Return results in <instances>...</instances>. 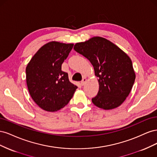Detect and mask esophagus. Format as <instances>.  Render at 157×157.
I'll use <instances>...</instances> for the list:
<instances>
[{
	"label": "esophagus",
	"mask_w": 157,
	"mask_h": 157,
	"mask_svg": "<svg viewBox=\"0 0 157 157\" xmlns=\"http://www.w3.org/2000/svg\"><path fill=\"white\" fill-rule=\"evenodd\" d=\"M86 80H87V79H86V78H82V80L81 81V85L82 86H84V85L85 84V83H86Z\"/></svg>",
	"instance_id": "34e87169"
}]
</instances>
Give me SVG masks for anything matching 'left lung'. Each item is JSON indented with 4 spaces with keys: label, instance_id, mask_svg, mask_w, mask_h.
<instances>
[{
    "label": "left lung",
    "instance_id": "1",
    "mask_svg": "<svg viewBox=\"0 0 157 157\" xmlns=\"http://www.w3.org/2000/svg\"><path fill=\"white\" fill-rule=\"evenodd\" d=\"M74 50L90 61L98 78L99 91L92 99V103L105 110L120 106L129 95L136 78L129 56L111 41L99 36L77 43Z\"/></svg>",
    "mask_w": 157,
    "mask_h": 157
}]
</instances>
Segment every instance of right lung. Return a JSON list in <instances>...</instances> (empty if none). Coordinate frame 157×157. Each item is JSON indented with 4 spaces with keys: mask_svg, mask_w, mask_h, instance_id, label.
<instances>
[{
    "mask_svg": "<svg viewBox=\"0 0 157 157\" xmlns=\"http://www.w3.org/2000/svg\"><path fill=\"white\" fill-rule=\"evenodd\" d=\"M73 44L52 41L33 56L26 67V81L32 99L41 109L54 112L64 107L77 86L71 83L67 73L61 71Z\"/></svg>",
    "mask_w": 157,
    "mask_h": 157,
    "instance_id": "obj_1",
    "label": "right lung"
}]
</instances>
